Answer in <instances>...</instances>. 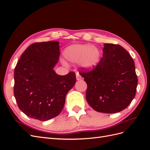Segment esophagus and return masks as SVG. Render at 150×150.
Here are the masks:
<instances>
[{"label":"esophagus","instance_id":"1","mask_svg":"<svg viewBox=\"0 0 150 150\" xmlns=\"http://www.w3.org/2000/svg\"><path fill=\"white\" fill-rule=\"evenodd\" d=\"M81 79H82V77H81V76L79 73H77L76 74V79L79 81V80H81Z\"/></svg>","mask_w":150,"mask_h":150}]
</instances>
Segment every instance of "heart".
<instances>
[{
  "label": "heart",
  "mask_w": 150,
  "mask_h": 150,
  "mask_svg": "<svg viewBox=\"0 0 150 150\" xmlns=\"http://www.w3.org/2000/svg\"><path fill=\"white\" fill-rule=\"evenodd\" d=\"M64 56L71 62L80 61V64L85 69H92L98 64L101 53L94 46L88 44H76L65 50Z\"/></svg>",
  "instance_id": "1"
}]
</instances>
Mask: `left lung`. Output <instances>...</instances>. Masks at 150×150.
<instances>
[{
	"mask_svg": "<svg viewBox=\"0 0 150 150\" xmlns=\"http://www.w3.org/2000/svg\"><path fill=\"white\" fill-rule=\"evenodd\" d=\"M103 57L91 71L79 74L88 85L86 98L98 112L116 113L125 110L134 99L138 85L134 62L118 44H104Z\"/></svg>",
	"mask_w": 150,
	"mask_h": 150,
	"instance_id": "left-lung-1",
	"label": "left lung"
}]
</instances>
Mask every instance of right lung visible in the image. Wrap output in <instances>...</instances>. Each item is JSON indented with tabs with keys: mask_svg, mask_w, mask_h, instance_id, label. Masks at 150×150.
<instances>
[{
	"mask_svg": "<svg viewBox=\"0 0 150 150\" xmlns=\"http://www.w3.org/2000/svg\"><path fill=\"white\" fill-rule=\"evenodd\" d=\"M59 42H35L25 49L14 71L13 94L27 116L47 121L60 114L66 96L74 86V72L57 74L53 68L60 56Z\"/></svg>",
	"mask_w": 150,
	"mask_h": 150,
	"instance_id": "add662e5",
	"label": "right lung"
}]
</instances>
